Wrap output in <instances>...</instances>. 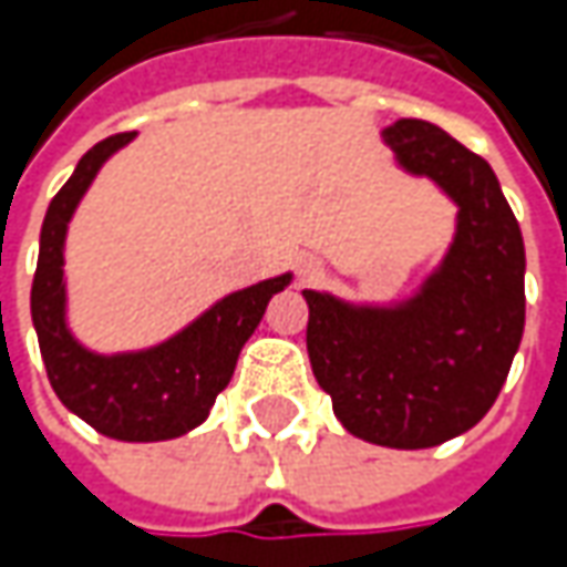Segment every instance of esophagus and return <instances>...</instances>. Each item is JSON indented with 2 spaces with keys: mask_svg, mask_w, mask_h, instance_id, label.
I'll return each instance as SVG.
<instances>
[{
  "mask_svg": "<svg viewBox=\"0 0 567 567\" xmlns=\"http://www.w3.org/2000/svg\"><path fill=\"white\" fill-rule=\"evenodd\" d=\"M321 261H318L316 255H302L299 261H296V277H299V284H316L318 277H321Z\"/></svg>",
  "mask_w": 567,
  "mask_h": 567,
  "instance_id": "obj_1",
  "label": "esophagus"
}]
</instances>
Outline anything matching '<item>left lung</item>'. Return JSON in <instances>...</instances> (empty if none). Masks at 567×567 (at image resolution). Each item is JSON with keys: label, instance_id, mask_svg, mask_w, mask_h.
<instances>
[{"label": "left lung", "instance_id": "left-lung-1", "mask_svg": "<svg viewBox=\"0 0 567 567\" xmlns=\"http://www.w3.org/2000/svg\"><path fill=\"white\" fill-rule=\"evenodd\" d=\"M394 161L457 205L454 243L410 299L357 306L302 290L306 347L350 435L384 447H435L480 423L524 334V236L492 166L439 125L381 132Z\"/></svg>", "mask_w": 567, "mask_h": 567}]
</instances>
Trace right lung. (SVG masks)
I'll use <instances>...</instances> for the list:
<instances>
[{"mask_svg":"<svg viewBox=\"0 0 567 567\" xmlns=\"http://www.w3.org/2000/svg\"><path fill=\"white\" fill-rule=\"evenodd\" d=\"M132 138L135 132H122L94 144L47 207L31 318L55 398L75 416L106 439L166 442L205 423L217 394L233 379L239 350L258 328L271 296L290 284V274L217 299L179 334L147 350L103 357L78 343L65 321V233L100 166Z\"/></svg>","mask_w":567,"mask_h":567,"instance_id":"add662e5","label":"right lung"}]
</instances>
